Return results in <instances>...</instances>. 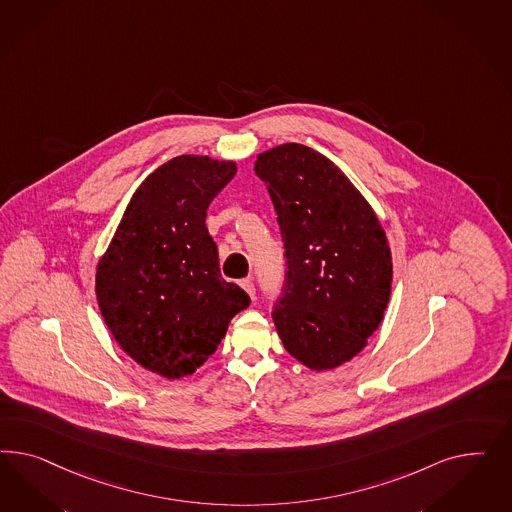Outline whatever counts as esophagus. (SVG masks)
<instances>
[{
    "instance_id": "34e87169",
    "label": "esophagus",
    "mask_w": 512,
    "mask_h": 512,
    "mask_svg": "<svg viewBox=\"0 0 512 512\" xmlns=\"http://www.w3.org/2000/svg\"><path fill=\"white\" fill-rule=\"evenodd\" d=\"M240 285H242V289H244L251 298H255V285H253L251 278L242 279V281H240Z\"/></svg>"
}]
</instances>
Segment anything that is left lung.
<instances>
[{
  "mask_svg": "<svg viewBox=\"0 0 512 512\" xmlns=\"http://www.w3.org/2000/svg\"><path fill=\"white\" fill-rule=\"evenodd\" d=\"M287 249V287L274 308L283 347L313 372L357 357L392 289L387 233L372 204L326 155L285 142L257 155Z\"/></svg>",
  "mask_w": 512,
  "mask_h": 512,
  "instance_id": "8db88e82",
  "label": "left lung"
}]
</instances>
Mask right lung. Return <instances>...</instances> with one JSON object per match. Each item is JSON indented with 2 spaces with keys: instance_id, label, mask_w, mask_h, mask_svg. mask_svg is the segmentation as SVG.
<instances>
[{
  "instance_id": "1",
  "label": "right lung",
  "mask_w": 512,
  "mask_h": 512,
  "mask_svg": "<svg viewBox=\"0 0 512 512\" xmlns=\"http://www.w3.org/2000/svg\"><path fill=\"white\" fill-rule=\"evenodd\" d=\"M236 174L234 161L178 155L133 193L95 268V296L127 357L184 379L216 353L249 296L219 274L206 210Z\"/></svg>"
}]
</instances>
